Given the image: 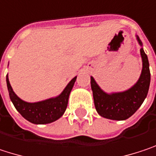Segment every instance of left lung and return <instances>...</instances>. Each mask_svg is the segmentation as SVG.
<instances>
[{
  "mask_svg": "<svg viewBox=\"0 0 156 156\" xmlns=\"http://www.w3.org/2000/svg\"><path fill=\"white\" fill-rule=\"evenodd\" d=\"M139 45L142 47L140 38L136 36ZM143 62L141 75L136 83L125 91L108 94L103 91L90 76V86L93 94L94 105L100 116L113 120H125L130 118L144 102L150 85L149 62L143 48L140 49Z\"/></svg>",
  "mask_w": 156,
  "mask_h": 156,
  "instance_id": "8db88e82",
  "label": "left lung"
}]
</instances>
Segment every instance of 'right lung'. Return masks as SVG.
Returning a JSON list of instances; mask_svg holds the SVG:
<instances>
[{
	"instance_id": "obj_1",
	"label": "right lung",
	"mask_w": 156,
	"mask_h": 156,
	"mask_svg": "<svg viewBox=\"0 0 156 156\" xmlns=\"http://www.w3.org/2000/svg\"><path fill=\"white\" fill-rule=\"evenodd\" d=\"M75 81L76 76L70 81L60 95L42 101L31 103L22 101L16 95L10 86L8 74L6 76L10 101L20 115L33 124H48L57 120L63 116L67 107L69 95Z\"/></svg>"
}]
</instances>
